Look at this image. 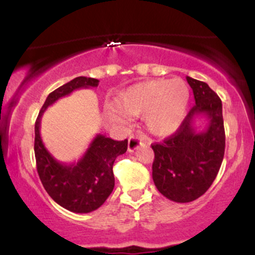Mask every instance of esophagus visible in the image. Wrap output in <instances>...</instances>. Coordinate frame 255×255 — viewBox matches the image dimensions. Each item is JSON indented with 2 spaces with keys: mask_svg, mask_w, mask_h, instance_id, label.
Returning <instances> with one entry per match:
<instances>
[{
  "mask_svg": "<svg viewBox=\"0 0 255 255\" xmlns=\"http://www.w3.org/2000/svg\"><path fill=\"white\" fill-rule=\"evenodd\" d=\"M141 142H142V140L140 139L139 136L131 135L129 139H128V151H129V152L135 151L136 148L140 146V144H141Z\"/></svg>",
  "mask_w": 255,
  "mask_h": 255,
  "instance_id": "esophagus-1",
  "label": "esophagus"
}]
</instances>
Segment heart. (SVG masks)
<instances>
[{
    "mask_svg": "<svg viewBox=\"0 0 255 255\" xmlns=\"http://www.w3.org/2000/svg\"><path fill=\"white\" fill-rule=\"evenodd\" d=\"M191 101V90L182 79H154L129 86L108 105L107 115L125 122L127 115H144L147 130L157 136L174 134L182 125Z\"/></svg>",
    "mask_w": 255,
    "mask_h": 255,
    "instance_id": "heart-1",
    "label": "heart"
}]
</instances>
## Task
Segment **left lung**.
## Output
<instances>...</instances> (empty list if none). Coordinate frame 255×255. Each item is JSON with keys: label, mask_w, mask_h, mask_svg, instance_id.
Returning <instances> with one entry per match:
<instances>
[{"label": "left lung", "mask_w": 255, "mask_h": 255, "mask_svg": "<svg viewBox=\"0 0 255 255\" xmlns=\"http://www.w3.org/2000/svg\"><path fill=\"white\" fill-rule=\"evenodd\" d=\"M195 105L176 133L153 144L152 178L157 189L175 203H189L210 188L223 162L225 131L222 101L204 81L187 77ZM209 120L207 129L197 132L195 117Z\"/></svg>", "instance_id": "8db88e82"}]
</instances>
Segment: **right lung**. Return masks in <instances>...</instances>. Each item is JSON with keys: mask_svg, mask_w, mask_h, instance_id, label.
Masks as SVG:
<instances>
[{"mask_svg": "<svg viewBox=\"0 0 255 255\" xmlns=\"http://www.w3.org/2000/svg\"><path fill=\"white\" fill-rule=\"evenodd\" d=\"M99 80L78 77L52 91L44 102L34 125L37 171L48 194L60 206L75 213H89L104 204L115 186L113 165L127 151L128 140L116 141L98 134L77 163L63 164L46 150L40 137V120L46 108L81 87H97Z\"/></svg>", "mask_w": 255, "mask_h": 255, "instance_id": "add662e5", "label": "right lung"}]
</instances>
